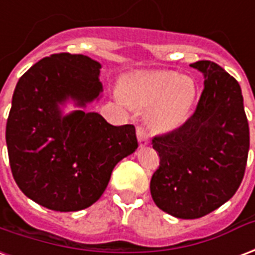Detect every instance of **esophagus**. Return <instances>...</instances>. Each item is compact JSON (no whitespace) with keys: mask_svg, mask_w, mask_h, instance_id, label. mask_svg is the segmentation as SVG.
I'll return each instance as SVG.
<instances>
[{"mask_svg":"<svg viewBox=\"0 0 255 255\" xmlns=\"http://www.w3.org/2000/svg\"><path fill=\"white\" fill-rule=\"evenodd\" d=\"M136 135H137V140L140 143V146H146L150 142V137H148V133L143 127H137L136 128Z\"/></svg>","mask_w":255,"mask_h":255,"instance_id":"esophagus-1","label":"esophagus"}]
</instances>
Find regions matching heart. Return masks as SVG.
<instances>
[{
    "label": "heart",
    "instance_id": "1",
    "mask_svg": "<svg viewBox=\"0 0 255 255\" xmlns=\"http://www.w3.org/2000/svg\"><path fill=\"white\" fill-rule=\"evenodd\" d=\"M123 97L136 108H151L148 119L161 131L180 127L196 99L195 81L174 71H152L128 75Z\"/></svg>",
    "mask_w": 255,
    "mask_h": 255
}]
</instances>
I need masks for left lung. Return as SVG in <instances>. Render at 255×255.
I'll return each instance as SVG.
<instances>
[{"mask_svg":"<svg viewBox=\"0 0 255 255\" xmlns=\"http://www.w3.org/2000/svg\"><path fill=\"white\" fill-rule=\"evenodd\" d=\"M190 67L204 74L195 113L180 128L152 137L159 166L154 203L178 219H199L231 199L245 175L250 133L238 81L211 60Z\"/></svg>","mask_w":255,"mask_h":255,"instance_id":"1","label":"left lung"}]
</instances>
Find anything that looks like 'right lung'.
<instances>
[{
	"label": "right lung",
	"instance_id": "add662e5",
	"mask_svg": "<svg viewBox=\"0 0 255 255\" xmlns=\"http://www.w3.org/2000/svg\"><path fill=\"white\" fill-rule=\"evenodd\" d=\"M101 65L89 56L60 52L24 73L13 93L6 146L13 178L24 195L52 211L94 204L115 166L137 148L132 124L112 126L96 112L62 115L99 99Z\"/></svg>",
	"mask_w": 255,
	"mask_h": 255
}]
</instances>
